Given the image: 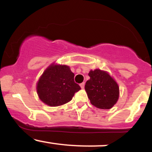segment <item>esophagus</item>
<instances>
[{
	"instance_id": "1",
	"label": "esophagus",
	"mask_w": 152,
	"mask_h": 152,
	"mask_svg": "<svg viewBox=\"0 0 152 152\" xmlns=\"http://www.w3.org/2000/svg\"><path fill=\"white\" fill-rule=\"evenodd\" d=\"M84 86H85V83H84V82H83V83H81V84H80V86H81V88H84Z\"/></svg>"
}]
</instances>
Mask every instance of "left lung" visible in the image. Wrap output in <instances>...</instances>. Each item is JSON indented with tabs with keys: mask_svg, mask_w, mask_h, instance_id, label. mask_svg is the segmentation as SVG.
Wrapping results in <instances>:
<instances>
[{
	"mask_svg": "<svg viewBox=\"0 0 152 152\" xmlns=\"http://www.w3.org/2000/svg\"><path fill=\"white\" fill-rule=\"evenodd\" d=\"M90 79L85 85L91 104L102 109H110L119 97V87L107 71L95 69L88 73Z\"/></svg>",
	"mask_w": 152,
	"mask_h": 152,
	"instance_id": "1",
	"label": "left lung"
}]
</instances>
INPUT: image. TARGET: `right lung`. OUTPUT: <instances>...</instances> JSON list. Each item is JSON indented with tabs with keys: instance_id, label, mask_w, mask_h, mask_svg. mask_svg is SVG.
<instances>
[{
	"instance_id": "obj_1",
	"label": "right lung",
	"mask_w": 152,
	"mask_h": 152,
	"mask_svg": "<svg viewBox=\"0 0 152 152\" xmlns=\"http://www.w3.org/2000/svg\"><path fill=\"white\" fill-rule=\"evenodd\" d=\"M81 89L74 82V74L66 65L52 64L44 71L36 84L39 99L46 105L58 106L72 99Z\"/></svg>"
}]
</instances>
